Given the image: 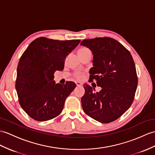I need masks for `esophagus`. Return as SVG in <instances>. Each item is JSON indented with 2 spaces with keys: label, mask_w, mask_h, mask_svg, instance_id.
Segmentation results:
<instances>
[{
  "label": "esophagus",
  "mask_w": 155,
  "mask_h": 155,
  "mask_svg": "<svg viewBox=\"0 0 155 155\" xmlns=\"http://www.w3.org/2000/svg\"><path fill=\"white\" fill-rule=\"evenodd\" d=\"M75 84H76L77 86H81L83 85L81 82H79V81L75 82Z\"/></svg>",
  "instance_id": "esophagus-1"
}]
</instances>
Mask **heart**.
I'll use <instances>...</instances> for the list:
<instances>
[{
  "label": "heart",
  "mask_w": 155,
  "mask_h": 155,
  "mask_svg": "<svg viewBox=\"0 0 155 155\" xmlns=\"http://www.w3.org/2000/svg\"><path fill=\"white\" fill-rule=\"evenodd\" d=\"M89 51V49L86 47H83L81 48L80 49H79L78 51V54H80V53H84V52H87ZM74 77L77 79L78 80H82L83 78H84V73L82 72V71H75L74 73Z\"/></svg>",
  "instance_id": "heart-1"
}]
</instances>
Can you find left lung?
Masks as SVG:
<instances>
[{"label":"left lung","instance_id":"1","mask_svg":"<svg viewBox=\"0 0 155 155\" xmlns=\"http://www.w3.org/2000/svg\"><path fill=\"white\" fill-rule=\"evenodd\" d=\"M80 45L89 48L93 54L89 81H96L102 88L94 93L91 86L84 84L85 93L81 100L83 109L99 122L114 121L130 107L134 99L138 79L134 59L126 48L110 37L84 39Z\"/></svg>","mask_w":155,"mask_h":155}]
</instances>
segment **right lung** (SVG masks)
Segmentation results:
<instances>
[{
  "label": "right lung",
  "mask_w": 155,
  "mask_h": 155,
  "mask_svg": "<svg viewBox=\"0 0 155 155\" xmlns=\"http://www.w3.org/2000/svg\"><path fill=\"white\" fill-rule=\"evenodd\" d=\"M80 39L59 41L41 37L22 54L17 68L16 89L19 103L28 116L43 122L58 116L75 83L55 84L54 74L62 71L65 58Z\"/></svg>",
  "instance_id": "1"
}]
</instances>
